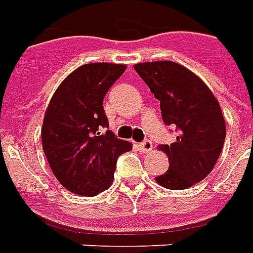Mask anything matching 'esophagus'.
I'll return each mask as SVG.
<instances>
[{
	"label": "esophagus",
	"instance_id": "obj_1",
	"mask_svg": "<svg viewBox=\"0 0 253 253\" xmlns=\"http://www.w3.org/2000/svg\"><path fill=\"white\" fill-rule=\"evenodd\" d=\"M139 148L141 152H149L152 149V141L151 140H144L143 143H140Z\"/></svg>",
	"mask_w": 253,
	"mask_h": 253
}]
</instances>
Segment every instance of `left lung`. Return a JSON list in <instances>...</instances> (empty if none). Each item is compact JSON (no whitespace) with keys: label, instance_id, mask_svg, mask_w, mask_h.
<instances>
[{"label":"left lung","instance_id":"1","mask_svg":"<svg viewBox=\"0 0 253 253\" xmlns=\"http://www.w3.org/2000/svg\"><path fill=\"white\" fill-rule=\"evenodd\" d=\"M134 71L160 101L163 123L178 130L175 143L159 147L169 166L155 179L166 189L191 187L211 172L224 147L220 104L202 79L175 62L134 64Z\"/></svg>","mask_w":253,"mask_h":253}]
</instances>
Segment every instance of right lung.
Masks as SVG:
<instances>
[{"label":"right lung","mask_w":253,"mask_h":253,"mask_svg":"<svg viewBox=\"0 0 253 253\" xmlns=\"http://www.w3.org/2000/svg\"><path fill=\"white\" fill-rule=\"evenodd\" d=\"M126 66L84 64L53 93L44 116L42 143L53 175L68 191L94 195L110 187L120 155L132 144L109 130L104 98ZM105 128L107 132H104Z\"/></svg>","instance_id":"add662e5"}]
</instances>
